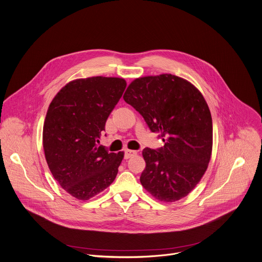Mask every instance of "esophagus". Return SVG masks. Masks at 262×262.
I'll use <instances>...</instances> for the list:
<instances>
[{
    "label": "esophagus",
    "mask_w": 262,
    "mask_h": 262,
    "mask_svg": "<svg viewBox=\"0 0 262 262\" xmlns=\"http://www.w3.org/2000/svg\"><path fill=\"white\" fill-rule=\"evenodd\" d=\"M137 155V151L136 150H133V149H126L125 150V159H129L131 158V157Z\"/></svg>",
    "instance_id": "esophagus-1"
}]
</instances>
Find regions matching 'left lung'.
Returning <instances> with one entry per match:
<instances>
[{
    "label": "left lung",
    "mask_w": 262,
    "mask_h": 262,
    "mask_svg": "<svg viewBox=\"0 0 262 262\" xmlns=\"http://www.w3.org/2000/svg\"><path fill=\"white\" fill-rule=\"evenodd\" d=\"M123 98L165 142L142 150V187L163 202L186 197L205 173L213 149V121L202 94L187 79L165 73L134 79Z\"/></svg>",
    "instance_id": "left-lung-1"
}]
</instances>
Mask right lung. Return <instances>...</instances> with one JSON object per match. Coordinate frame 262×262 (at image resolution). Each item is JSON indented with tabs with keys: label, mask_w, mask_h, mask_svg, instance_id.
Instances as JSON below:
<instances>
[{
	"label": "right lung",
	"mask_w": 262,
	"mask_h": 262,
	"mask_svg": "<svg viewBox=\"0 0 262 262\" xmlns=\"http://www.w3.org/2000/svg\"><path fill=\"white\" fill-rule=\"evenodd\" d=\"M127 82L121 77L71 80L50 102L43 126V148L50 172L78 200H89L115 181L124 151L97 143Z\"/></svg>",
	"instance_id": "1"
}]
</instances>
